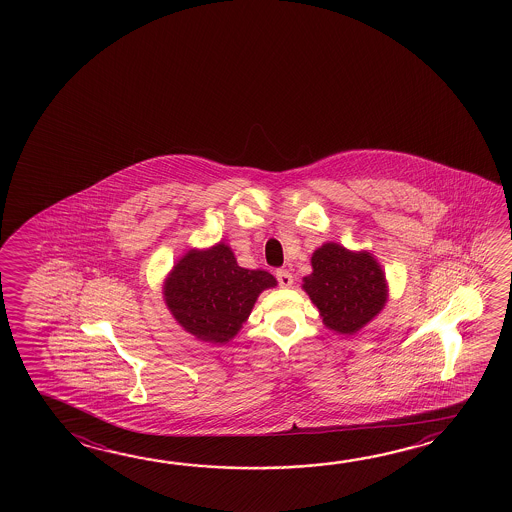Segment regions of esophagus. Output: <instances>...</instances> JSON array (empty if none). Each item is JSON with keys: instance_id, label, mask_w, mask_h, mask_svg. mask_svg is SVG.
<instances>
[{"instance_id": "obj_1", "label": "esophagus", "mask_w": 512, "mask_h": 512, "mask_svg": "<svg viewBox=\"0 0 512 512\" xmlns=\"http://www.w3.org/2000/svg\"><path fill=\"white\" fill-rule=\"evenodd\" d=\"M276 278H278L279 287H283V289H289V287H292V283H294L292 274L287 269L276 270Z\"/></svg>"}]
</instances>
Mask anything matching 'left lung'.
Wrapping results in <instances>:
<instances>
[{"label": "left lung", "mask_w": 512, "mask_h": 512, "mask_svg": "<svg viewBox=\"0 0 512 512\" xmlns=\"http://www.w3.org/2000/svg\"><path fill=\"white\" fill-rule=\"evenodd\" d=\"M310 261L312 274L303 278V290L326 328L337 334H357L386 305V278L370 252L348 251L330 242L314 251Z\"/></svg>", "instance_id": "obj_1"}]
</instances>
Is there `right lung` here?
Masks as SVG:
<instances>
[{
	"label": "right lung",
	"instance_id": "add662e5",
	"mask_svg": "<svg viewBox=\"0 0 512 512\" xmlns=\"http://www.w3.org/2000/svg\"><path fill=\"white\" fill-rule=\"evenodd\" d=\"M276 285L267 270L240 267L231 247L220 242L177 261L164 281V301L198 341L225 344L240 332L261 292Z\"/></svg>",
	"mask_w": 512,
	"mask_h": 512
}]
</instances>
